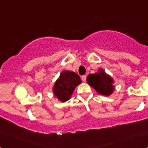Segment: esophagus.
Returning a JSON list of instances; mask_svg holds the SVG:
<instances>
[{"label":"esophagus","mask_w":148,"mask_h":148,"mask_svg":"<svg viewBox=\"0 0 148 148\" xmlns=\"http://www.w3.org/2000/svg\"><path fill=\"white\" fill-rule=\"evenodd\" d=\"M82 79L83 82H86V75H82Z\"/></svg>","instance_id":"obj_1"}]
</instances>
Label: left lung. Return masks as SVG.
Here are the masks:
<instances>
[{
    "label": "left lung",
    "instance_id": "1",
    "mask_svg": "<svg viewBox=\"0 0 148 148\" xmlns=\"http://www.w3.org/2000/svg\"><path fill=\"white\" fill-rule=\"evenodd\" d=\"M87 82L98 94L104 96H110L114 90V80L102 69H99L98 73L89 75Z\"/></svg>",
    "mask_w": 148,
    "mask_h": 148
}]
</instances>
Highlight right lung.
<instances>
[{
  "label": "right lung",
  "mask_w": 148,
  "mask_h": 148,
  "mask_svg": "<svg viewBox=\"0 0 148 148\" xmlns=\"http://www.w3.org/2000/svg\"><path fill=\"white\" fill-rule=\"evenodd\" d=\"M81 83L80 77L75 73L63 71L53 87L54 96L60 102H66L69 100L75 89Z\"/></svg>",
  "instance_id": "1"
}]
</instances>
